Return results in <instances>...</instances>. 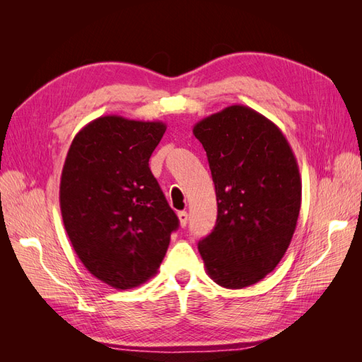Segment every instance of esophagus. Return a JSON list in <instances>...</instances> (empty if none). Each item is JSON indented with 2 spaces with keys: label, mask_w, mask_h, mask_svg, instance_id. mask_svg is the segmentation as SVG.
Returning <instances> with one entry per match:
<instances>
[{
  "label": "esophagus",
  "mask_w": 362,
  "mask_h": 362,
  "mask_svg": "<svg viewBox=\"0 0 362 362\" xmlns=\"http://www.w3.org/2000/svg\"><path fill=\"white\" fill-rule=\"evenodd\" d=\"M178 218H180V225H181V226L187 225V221H189L187 211H180V213H178Z\"/></svg>",
  "instance_id": "obj_1"
}]
</instances>
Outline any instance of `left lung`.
<instances>
[{
    "instance_id": "left-lung-1",
    "label": "left lung",
    "mask_w": 362,
    "mask_h": 362,
    "mask_svg": "<svg viewBox=\"0 0 362 362\" xmlns=\"http://www.w3.org/2000/svg\"><path fill=\"white\" fill-rule=\"evenodd\" d=\"M210 163L217 221L198 249L225 288L254 286L286 254L300 211L299 166L282 131L246 105H229L193 127Z\"/></svg>"
}]
</instances>
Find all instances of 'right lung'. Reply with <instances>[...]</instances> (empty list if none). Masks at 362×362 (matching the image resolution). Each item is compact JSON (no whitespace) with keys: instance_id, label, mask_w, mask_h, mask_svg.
Segmentation results:
<instances>
[{"instance_id":"right-lung-1","label":"right lung","mask_w":362,"mask_h":362,"mask_svg":"<svg viewBox=\"0 0 362 362\" xmlns=\"http://www.w3.org/2000/svg\"><path fill=\"white\" fill-rule=\"evenodd\" d=\"M166 124L101 116L74 137L63 164L60 210L84 267L117 290L157 273L180 221L149 169Z\"/></svg>"}]
</instances>
